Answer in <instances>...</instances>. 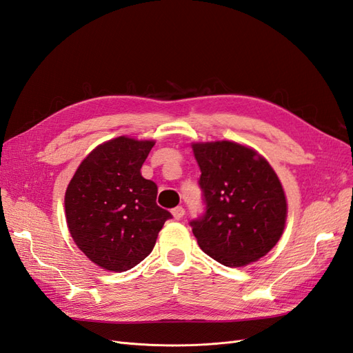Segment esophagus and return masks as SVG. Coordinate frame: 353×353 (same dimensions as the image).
I'll return each instance as SVG.
<instances>
[{
    "mask_svg": "<svg viewBox=\"0 0 353 353\" xmlns=\"http://www.w3.org/2000/svg\"><path fill=\"white\" fill-rule=\"evenodd\" d=\"M172 215H174L175 219H181V218L185 215V210H184L183 206H178V208L172 209Z\"/></svg>",
    "mask_w": 353,
    "mask_h": 353,
    "instance_id": "obj_1",
    "label": "esophagus"
}]
</instances>
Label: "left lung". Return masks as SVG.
<instances>
[{
    "label": "left lung",
    "mask_w": 353,
    "mask_h": 353,
    "mask_svg": "<svg viewBox=\"0 0 353 353\" xmlns=\"http://www.w3.org/2000/svg\"><path fill=\"white\" fill-rule=\"evenodd\" d=\"M206 210L191 221L200 249L237 268L268 253L284 231L287 201L279 176L253 148L232 141L196 143Z\"/></svg>",
    "instance_id": "1"
}]
</instances>
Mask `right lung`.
Listing matches in <instances>:
<instances>
[{"label": "right lung", "mask_w": 353, "mask_h": 353, "mask_svg": "<svg viewBox=\"0 0 353 353\" xmlns=\"http://www.w3.org/2000/svg\"><path fill=\"white\" fill-rule=\"evenodd\" d=\"M154 141L117 137L82 160L66 190L73 241L103 270L122 272L152 253L172 215L157 206V185L140 169Z\"/></svg>", "instance_id": "right-lung-1"}]
</instances>
